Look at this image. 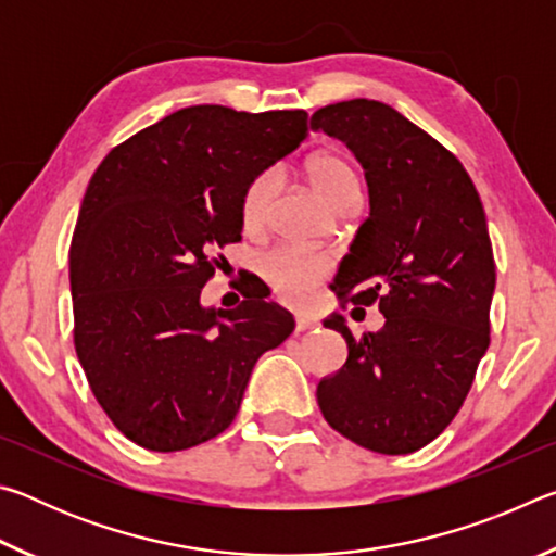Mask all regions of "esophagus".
<instances>
[{
    "label": "esophagus",
    "mask_w": 556,
    "mask_h": 556,
    "mask_svg": "<svg viewBox=\"0 0 556 556\" xmlns=\"http://www.w3.org/2000/svg\"><path fill=\"white\" fill-rule=\"evenodd\" d=\"M316 326V318L308 316V314H296V331L304 333V331H312Z\"/></svg>",
    "instance_id": "34e87169"
}]
</instances>
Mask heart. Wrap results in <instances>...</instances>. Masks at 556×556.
<instances>
[{
  "instance_id": "obj_1",
  "label": "heart",
  "mask_w": 556,
  "mask_h": 556,
  "mask_svg": "<svg viewBox=\"0 0 556 556\" xmlns=\"http://www.w3.org/2000/svg\"><path fill=\"white\" fill-rule=\"evenodd\" d=\"M308 184L316 188L321 199L341 208L343 203L361 199V178H357L353 164L345 156L336 152H318L308 159L306 166ZM271 199V178L267 174H260L242 188L240 195V220L244 230H260L267 220ZM257 271L262 279L275 289L279 299L287 304H304L312 296V291L318 287L328 269H331V260L321 252H308L299 248H271L255 260Z\"/></svg>"
}]
</instances>
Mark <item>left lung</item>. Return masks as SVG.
Wrapping results in <instances>:
<instances>
[{
    "mask_svg": "<svg viewBox=\"0 0 556 556\" xmlns=\"http://www.w3.org/2000/svg\"><path fill=\"white\" fill-rule=\"evenodd\" d=\"M312 129L345 142L370 193L333 291L384 316L361 338L343 316L326 318L348 361L318 382V407L357 446L412 454L451 425L491 345L495 260L481 195L446 147L384 102L326 105Z\"/></svg>",
    "mask_w": 556,
    "mask_h": 556,
    "instance_id": "obj_1",
    "label": "left lung"
}]
</instances>
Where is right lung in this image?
<instances>
[{
  "label": "right lung",
  "instance_id": "right-lung-1",
  "mask_svg": "<svg viewBox=\"0 0 556 556\" xmlns=\"http://www.w3.org/2000/svg\"><path fill=\"white\" fill-rule=\"evenodd\" d=\"M304 110L184 108L102 159L71 242L73 343L112 425L184 451L232 425L257 357L294 316L257 291L203 308L215 248L242 240L240 195L306 137Z\"/></svg>",
  "mask_w": 556,
  "mask_h": 556
}]
</instances>
